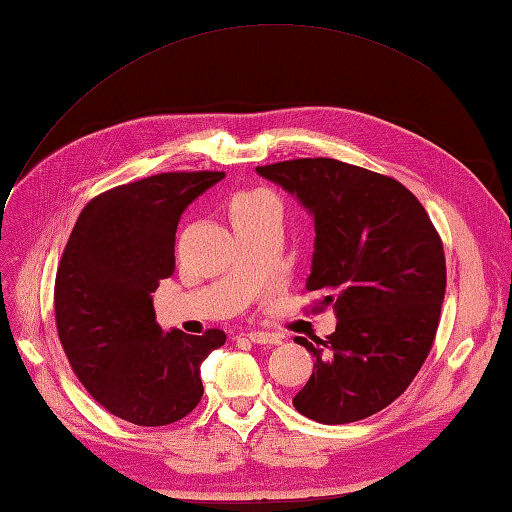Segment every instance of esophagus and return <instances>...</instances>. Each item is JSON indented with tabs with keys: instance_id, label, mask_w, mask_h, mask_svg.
<instances>
[{
	"instance_id": "1",
	"label": "esophagus",
	"mask_w": 512,
	"mask_h": 512,
	"mask_svg": "<svg viewBox=\"0 0 512 512\" xmlns=\"http://www.w3.org/2000/svg\"><path fill=\"white\" fill-rule=\"evenodd\" d=\"M244 336H246L250 343H255V345H277V343H281L279 336L277 334H270V332L255 330V332H248Z\"/></svg>"
}]
</instances>
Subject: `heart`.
Masks as SVG:
<instances>
[{
    "mask_svg": "<svg viewBox=\"0 0 512 512\" xmlns=\"http://www.w3.org/2000/svg\"><path fill=\"white\" fill-rule=\"evenodd\" d=\"M262 198H268V195H266V193H262V191H253V193H237L235 198L231 200V215H235V213H239V211L248 209L250 204H255L257 200H262Z\"/></svg>",
    "mask_w": 512,
    "mask_h": 512,
    "instance_id": "heart-1",
    "label": "heart"
}]
</instances>
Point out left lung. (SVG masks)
<instances>
[{
	"instance_id": "8db88e82",
	"label": "left lung",
	"mask_w": 512,
	"mask_h": 512,
	"mask_svg": "<svg viewBox=\"0 0 512 512\" xmlns=\"http://www.w3.org/2000/svg\"><path fill=\"white\" fill-rule=\"evenodd\" d=\"M306 206L314 253L306 290L332 306L336 330L297 343L317 358L292 405L323 424L374 416L416 378L436 339L447 288L442 239L394 178L334 158L257 167Z\"/></svg>"
}]
</instances>
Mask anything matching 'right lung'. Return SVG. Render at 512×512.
I'll return each instance as SVG.
<instances>
[{
	"label": "right lung",
	"mask_w": 512,
	"mask_h": 512,
	"mask_svg": "<svg viewBox=\"0 0 512 512\" xmlns=\"http://www.w3.org/2000/svg\"><path fill=\"white\" fill-rule=\"evenodd\" d=\"M224 171H173L96 195L76 220L54 281V314L65 356L92 398L138 427H165L202 398L200 365L226 343L162 332L154 297L176 270L184 209Z\"/></svg>",
	"instance_id": "right-lung-1"
}]
</instances>
